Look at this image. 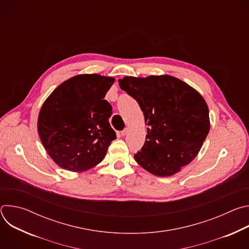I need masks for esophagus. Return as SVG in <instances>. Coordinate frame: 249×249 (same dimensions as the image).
Segmentation results:
<instances>
[{"label":"esophagus","mask_w":249,"mask_h":249,"mask_svg":"<svg viewBox=\"0 0 249 249\" xmlns=\"http://www.w3.org/2000/svg\"><path fill=\"white\" fill-rule=\"evenodd\" d=\"M128 131H129V129H128V128H125L123 131H121V132H120L121 136H123V137H124V136H126V134L128 133Z\"/></svg>","instance_id":"esophagus-1"}]
</instances>
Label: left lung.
Returning <instances> with one entry per match:
<instances>
[{"instance_id":"obj_1","label":"left lung","mask_w":249,"mask_h":249,"mask_svg":"<svg viewBox=\"0 0 249 249\" xmlns=\"http://www.w3.org/2000/svg\"><path fill=\"white\" fill-rule=\"evenodd\" d=\"M118 82L120 89L138 101L149 126L135 160L157 176L179 172L196 158L210 131L209 108L203 96L168 75L124 77Z\"/></svg>"}]
</instances>
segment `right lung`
<instances>
[{"label": "right lung", "instance_id": "obj_1", "mask_svg": "<svg viewBox=\"0 0 249 249\" xmlns=\"http://www.w3.org/2000/svg\"><path fill=\"white\" fill-rule=\"evenodd\" d=\"M115 79L83 74L58 86L41 106L37 130L42 145L60 167L81 172L97 165L116 133L105 94Z\"/></svg>", "mask_w": 249, "mask_h": 249}]
</instances>
